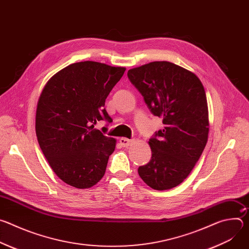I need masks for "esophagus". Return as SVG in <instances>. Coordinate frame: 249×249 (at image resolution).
<instances>
[{"label":"esophagus","instance_id":"34e87169","mask_svg":"<svg viewBox=\"0 0 249 249\" xmlns=\"http://www.w3.org/2000/svg\"><path fill=\"white\" fill-rule=\"evenodd\" d=\"M119 142H120V145L122 146V147H129V146H131L132 144H133V140H129V139H127V138H120V140H119Z\"/></svg>","mask_w":249,"mask_h":249}]
</instances>
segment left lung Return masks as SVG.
I'll use <instances>...</instances> for the list:
<instances>
[{"label": "left lung", "mask_w": 249, "mask_h": 249, "mask_svg": "<svg viewBox=\"0 0 249 249\" xmlns=\"http://www.w3.org/2000/svg\"><path fill=\"white\" fill-rule=\"evenodd\" d=\"M151 112L164 127L150 139L151 160L138 168L144 182L156 190L179 185L200 159L208 141L209 113L204 87L190 71L157 61L128 71Z\"/></svg>", "instance_id": "left-lung-1"}]
</instances>
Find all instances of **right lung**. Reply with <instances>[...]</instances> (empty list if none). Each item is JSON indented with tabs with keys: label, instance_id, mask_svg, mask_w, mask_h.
Instances as JSON below:
<instances>
[{
	"label": "right lung",
	"instance_id": "1",
	"mask_svg": "<svg viewBox=\"0 0 249 249\" xmlns=\"http://www.w3.org/2000/svg\"><path fill=\"white\" fill-rule=\"evenodd\" d=\"M125 70L93 61L74 63L42 89L35 116L38 144L53 171L71 186L92 187L105 173L116 140L95 125L112 121L105 99Z\"/></svg>",
	"mask_w": 249,
	"mask_h": 249
}]
</instances>
